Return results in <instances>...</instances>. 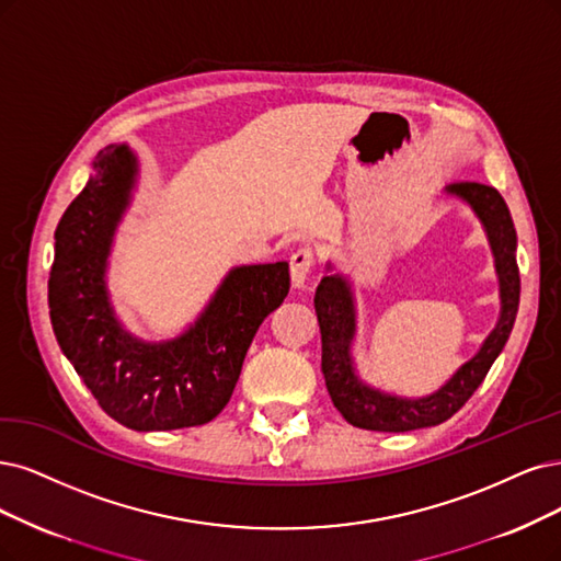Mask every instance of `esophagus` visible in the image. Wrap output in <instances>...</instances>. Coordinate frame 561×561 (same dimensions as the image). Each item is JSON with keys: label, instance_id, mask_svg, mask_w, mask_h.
I'll use <instances>...</instances> for the list:
<instances>
[{"label": "esophagus", "instance_id": "esophagus-1", "mask_svg": "<svg viewBox=\"0 0 561 561\" xmlns=\"http://www.w3.org/2000/svg\"><path fill=\"white\" fill-rule=\"evenodd\" d=\"M314 265V249L312 247H300L291 254V284L296 288H305L307 286V277L309 270Z\"/></svg>", "mask_w": 561, "mask_h": 561}]
</instances>
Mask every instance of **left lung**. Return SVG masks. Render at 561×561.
I'll list each match as a JSON object with an SVG mask.
<instances>
[{
  "label": "left lung",
  "mask_w": 561,
  "mask_h": 561,
  "mask_svg": "<svg viewBox=\"0 0 561 561\" xmlns=\"http://www.w3.org/2000/svg\"><path fill=\"white\" fill-rule=\"evenodd\" d=\"M446 192L467 201L485 226L496 275H500V321H496L479 354L455 371L439 390L423 398H400L369 386L358 375L354 354H351L356 337L354 291H351L348 279L342 275L323 277L314 296V309L321 328V371L330 400H333L342 416L356 427L377 432H409L448 421L455 411L465 407L473 390L483 383L492 363L508 342L517 305H520V273H517L515 261L517 236L508 207L494 186L481 182H453L446 186ZM328 267L333 265L328 263Z\"/></svg>",
  "instance_id": "8db88e82"
}]
</instances>
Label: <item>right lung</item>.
I'll return each mask as SVG.
<instances>
[{
	"instance_id": "right-lung-1",
	"label": "right lung",
	"mask_w": 561,
	"mask_h": 561,
	"mask_svg": "<svg viewBox=\"0 0 561 561\" xmlns=\"http://www.w3.org/2000/svg\"><path fill=\"white\" fill-rule=\"evenodd\" d=\"M136 173L127 145H108L61 215L48 279L50 321L65 356L111 419L138 432L194 427L231 400L247 348L288 296L291 277L286 261L233 267L180 337L129 335L108 300L106 265Z\"/></svg>"
}]
</instances>
